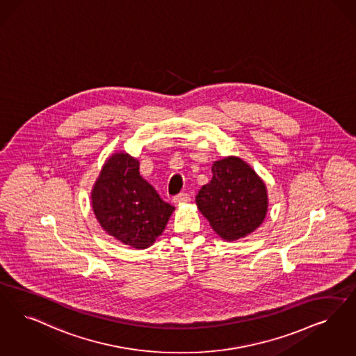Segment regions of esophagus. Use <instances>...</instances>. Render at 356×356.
I'll use <instances>...</instances> for the list:
<instances>
[{
    "label": "esophagus",
    "mask_w": 356,
    "mask_h": 356,
    "mask_svg": "<svg viewBox=\"0 0 356 356\" xmlns=\"http://www.w3.org/2000/svg\"><path fill=\"white\" fill-rule=\"evenodd\" d=\"M191 201V195L189 193H179L173 197V202L175 204H181V202H186Z\"/></svg>",
    "instance_id": "obj_1"
}]
</instances>
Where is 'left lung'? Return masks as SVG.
Returning <instances> with one entry per match:
<instances>
[{"label":"left lung","mask_w":356,"mask_h":356,"mask_svg":"<svg viewBox=\"0 0 356 356\" xmlns=\"http://www.w3.org/2000/svg\"><path fill=\"white\" fill-rule=\"evenodd\" d=\"M213 177L196 196L199 211L214 232L233 241L254 232L268 212L264 181L238 157L214 161Z\"/></svg>","instance_id":"1"}]
</instances>
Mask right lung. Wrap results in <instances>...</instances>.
I'll return each mask as SVG.
<instances>
[{
  "instance_id": "obj_1",
  "label": "right lung",
  "mask_w": 356,
  "mask_h": 356,
  "mask_svg": "<svg viewBox=\"0 0 356 356\" xmlns=\"http://www.w3.org/2000/svg\"><path fill=\"white\" fill-rule=\"evenodd\" d=\"M91 200L100 227L135 249L151 246L175 211L140 176L139 161L124 152L107 160Z\"/></svg>"
}]
</instances>
